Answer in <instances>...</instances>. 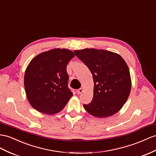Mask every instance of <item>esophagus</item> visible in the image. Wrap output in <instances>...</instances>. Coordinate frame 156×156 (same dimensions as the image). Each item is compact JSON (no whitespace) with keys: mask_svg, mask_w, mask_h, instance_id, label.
I'll return each instance as SVG.
<instances>
[{"mask_svg":"<svg viewBox=\"0 0 156 156\" xmlns=\"http://www.w3.org/2000/svg\"><path fill=\"white\" fill-rule=\"evenodd\" d=\"M83 88H80V89H78V90L76 91V93H77L78 94H81L83 92Z\"/></svg>","mask_w":156,"mask_h":156,"instance_id":"esophagus-1","label":"esophagus"}]
</instances>
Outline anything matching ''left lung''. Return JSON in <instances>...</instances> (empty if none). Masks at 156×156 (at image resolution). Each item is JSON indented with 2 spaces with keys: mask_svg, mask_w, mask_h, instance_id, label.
<instances>
[{
  "mask_svg": "<svg viewBox=\"0 0 156 156\" xmlns=\"http://www.w3.org/2000/svg\"><path fill=\"white\" fill-rule=\"evenodd\" d=\"M88 67L94 80V96L83 108L98 118L111 117L121 109L131 90L129 69L121 55L104 49L87 48L74 51Z\"/></svg>",
  "mask_w": 156,
  "mask_h": 156,
  "instance_id": "obj_1",
  "label": "left lung"
}]
</instances>
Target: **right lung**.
<instances>
[{
	"label": "right lung",
	"instance_id": "right-lung-1",
	"mask_svg": "<svg viewBox=\"0 0 156 156\" xmlns=\"http://www.w3.org/2000/svg\"><path fill=\"white\" fill-rule=\"evenodd\" d=\"M74 57L69 49L55 48L37 55L30 61L23 83L27 99L34 109L47 115L63 109L73 95L68 88L66 66Z\"/></svg>",
	"mask_w": 156,
	"mask_h": 156
}]
</instances>
